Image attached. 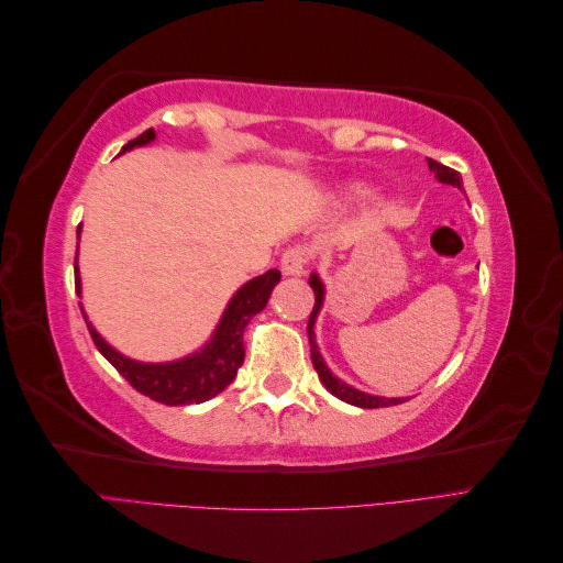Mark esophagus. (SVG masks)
<instances>
[{
  "mask_svg": "<svg viewBox=\"0 0 563 563\" xmlns=\"http://www.w3.org/2000/svg\"><path fill=\"white\" fill-rule=\"evenodd\" d=\"M310 265V251L302 246H291L282 255V272L288 277H298Z\"/></svg>",
  "mask_w": 563,
  "mask_h": 563,
  "instance_id": "obj_1",
  "label": "esophagus"
}]
</instances>
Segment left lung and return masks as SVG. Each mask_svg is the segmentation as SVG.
Wrapping results in <instances>:
<instances>
[{
	"instance_id": "1",
	"label": "left lung",
	"mask_w": 563,
	"mask_h": 563,
	"mask_svg": "<svg viewBox=\"0 0 563 563\" xmlns=\"http://www.w3.org/2000/svg\"><path fill=\"white\" fill-rule=\"evenodd\" d=\"M428 166H430V172L434 174V178L439 180V183H446V185H453V187H463V178H460V174L457 172H453V168H449V166H444V164H439V162H434V159H428ZM310 286H312V291H314V310H312V314H310V321H308V335H310V354H312V364H314V368H317V373H319V380L323 383V387H327L331 395H335L338 399H343V401H347V404H352V406H360V408H380V406H397V404H404L406 399H401V397H391V399H387V397H373V395H366V391H360V389H354L352 385H345L343 380L340 378H335L333 373L329 371V366L323 364V360H321V354H319V347H317V340H314V321H317V314H319V310H321V305H323V284H321V279H319V275H312L310 277Z\"/></svg>"
}]
</instances>
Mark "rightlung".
Wrapping results in <instances>:
<instances>
[{
    "label": "right lung",
    "instance_id": "obj_1",
    "mask_svg": "<svg viewBox=\"0 0 563 563\" xmlns=\"http://www.w3.org/2000/svg\"><path fill=\"white\" fill-rule=\"evenodd\" d=\"M157 139L155 129H147L139 139L129 141L122 152L147 145ZM282 279L279 269H267L265 275L246 282L240 291L232 296L228 308L220 317V323L216 327L213 335L207 345L199 352L183 356L178 362L166 364H143L117 352L112 345H108L100 333L91 327V321L84 314L89 333L98 352L122 373V376L135 387L141 395L155 399L166 406H185V404H201L209 401L211 397L220 395L236 376V371L244 364V329L251 321V317L265 310L269 300L272 288H275ZM75 288L77 296L81 294L79 269H77V255H75ZM81 308V305H79Z\"/></svg>",
    "mask_w": 563,
    "mask_h": 563
}]
</instances>
